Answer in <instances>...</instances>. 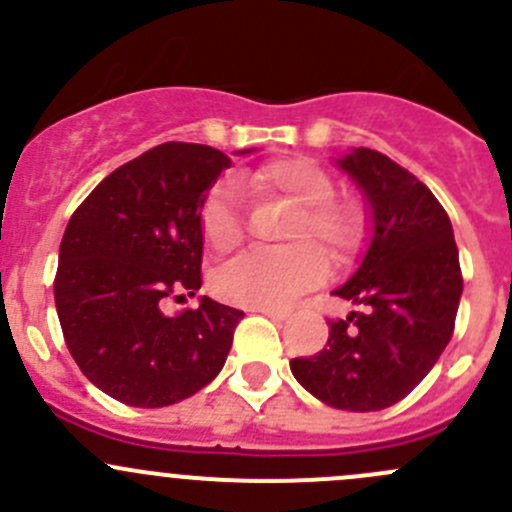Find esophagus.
<instances>
[{
  "mask_svg": "<svg viewBox=\"0 0 512 512\" xmlns=\"http://www.w3.org/2000/svg\"><path fill=\"white\" fill-rule=\"evenodd\" d=\"M255 312H262V314H265V317L275 319V322H285V319L289 317L285 309H270V307H265V309H255Z\"/></svg>",
  "mask_w": 512,
  "mask_h": 512,
  "instance_id": "1",
  "label": "esophagus"
}]
</instances>
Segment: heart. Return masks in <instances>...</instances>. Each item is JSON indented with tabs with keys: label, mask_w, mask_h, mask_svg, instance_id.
Masks as SVG:
<instances>
[{
	"label": "heart",
	"mask_w": 512,
	"mask_h": 512,
	"mask_svg": "<svg viewBox=\"0 0 512 512\" xmlns=\"http://www.w3.org/2000/svg\"><path fill=\"white\" fill-rule=\"evenodd\" d=\"M245 188L257 198H277L294 205L285 240L292 245L277 252H245L215 275V289L227 302L250 309H275L327 275V260L337 265L359 250L364 218L354 203L334 198L332 175L299 156L275 158L252 170ZM200 232L215 252H227L242 240V190L223 178L208 190L200 205Z\"/></svg>",
	"instance_id": "heart-1"
}]
</instances>
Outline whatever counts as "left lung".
Masks as SVG:
<instances>
[{
  "label": "left lung",
  "mask_w": 512,
  "mask_h": 512,
  "mask_svg": "<svg viewBox=\"0 0 512 512\" xmlns=\"http://www.w3.org/2000/svg\"><path fill=\"white\" fill-rule=\"evenodd\" d=\"M337 165L369 205L371 240L334 294L364 309L329 322L327 347L289 369L327 406L381 411L411 394L451 342L463 292L458 247L436 195L399 163L352 148Z\"/></svg>",
  "instance_id": "8db88e82"
}]
</instances>
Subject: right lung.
I'll list each match as a JSON object with an SVG mask.
<instances>
[{
    "mask_svg": "<svg viewBox=\"0 0 512 512\" xmlns=\"http://www.w3.org/2000/svg\"><path fill=\"white\" fill-rule=\"evenodd\" d=\"M230 163L218 148L160 143L103 178L66 225L61 332L86 379L121 404H178L223 369L245 314L210 297L175 317L160 304L203 285L200 205Z\"/></svg>",
    "mask_w": 512,
    "mask_h": 512,
    "instance_id": "right-lung-1",
    "label": "right lung"
}]
</instances>
